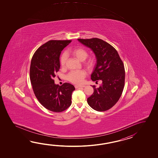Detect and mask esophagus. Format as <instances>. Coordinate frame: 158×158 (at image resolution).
<instances>
[{"label": "esophagus", "instance_id": "obj_1", "mask_svg": "<svg viewBox=\"0 0 158 158\" xmlns=\"http://www.w3.org/2000/svg\"><path fill=\"white\" fill-rule=\"evenodd\" d=\"M85 87V86L84 85H75V87L76 89H78V88H82V87Z\"/></svg>", "mask_w": 158, "mask_h": 158}]
</instances>
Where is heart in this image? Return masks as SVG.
Wrapping results in <instances>:
<instances>
[{
    "mask_svg": "<svg viewBox=\"0 0 158 158\" xmlns=\"http://www.w3.org/2000/svg\"><path fill=\"white\" fill-rule=\"evenodd\" d=\"M71 54L76 57L79 61H84L87 57L88 53L87 51L83 47H77L72 49L70 51ZM67 56L65 53L62 54L60 57V65L61 67H64L67 61ZM84 65L87 68L88 70L91 71L94 66V60L92 59H89L87 60L84 61ZM86 76V72L84 70L80 71H71L68 73L65 78L69 82L72 84H82L84 82V79Z\"/></svg>",
    "mask_w": 158,
    "mask_h": 158,
    "instance_id": "1",
    "label": "heart"
}]
</instances>
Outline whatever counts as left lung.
Segmentation results:
<instances>
[{
	"label": "left lung",
	"mask_w": 158,
	"mask_h": 158,
	"mask_svg": "<svg viewBox=\"0 0 158 158\" xmlns=\"http://www.w3.org/2000/svg\"><path fill=\"white\" fill-rule=\"evenodd\" d=\"M78 41L90 48L97 59L91 79L99 87L92 86L94 93L87 99L91 107L98 111H105L117 103L124 89L125 69L118 51L111 44L99 38L78 39Z\"/></svg>",
	"instance_id": "left-lung-1"
}]
</instances>
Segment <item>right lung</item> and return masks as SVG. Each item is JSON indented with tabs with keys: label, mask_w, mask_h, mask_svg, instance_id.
Here are the masks:
<instances>
[{
	"label": "right lung",
	"mask_w": 158,
	"mask_h": 158,
	"mask_svg": "<svg viewBox=\"0 0 158 158\" xmlns=\"http://www.w3.org/2000/svg\"><path fill=\"white\" fill-rule=\"evenodd\" d=\"M71 40H51L42 45L31 61L30 77L34 93L44 107L55 112L65 110L71 106L74 86L56 85L53 78L59 70L61 51Z\"/></svg>",
	"instance_id": "add662e5"
}]
</instances>
